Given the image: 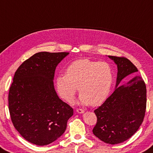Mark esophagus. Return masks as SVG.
Returning <instances> with one entry per match:
<instances>
[{"label": "esophagus", "mask_w": 153, "mask_h": 153, "mask_svg": "<svg viewBox=\"0 0 153 153\" xmlns=\"http://www.w3.org/2000/svg\"><path fill=\"white\" fill-rule=\"evenodd\" d=\"M76 111H77V112L79 113V114H82V113L84 112V110L81 109V108H77Z\"/></svg>", "instance_id": "1"}]
</instances>
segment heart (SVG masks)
Listing matches in <instances>:
<instances>
[{
  "label": "heart",
  "instance_id": "heart-1",
  "mask_svg": "<svg viewBox=\"0 0 153 153\" xmlns=\"http://www.w3.org/2000/svg\"><path fill=\"white\" fill-rule=\"evenodd\" d=\"M112 82V70L108 63L80 59L68 66L65 75L57 76L56 88L63 100L71 102L78 86L80 102L96 106L106 100Z\"/></svg>",
  "mask_w": 153,
  "mask_h": 153
}]
</instances>
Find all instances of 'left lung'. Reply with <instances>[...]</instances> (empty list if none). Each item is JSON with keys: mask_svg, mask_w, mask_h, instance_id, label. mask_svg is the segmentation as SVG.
Segmentation results:
<instances>
[{"mask_svg": "<svg viewBox=\"0 0 153 153\" xmlns=\"http://www.w3.org/2000/svg\"><path fill=\"white\" fill-rule=\"evenodd\" d=\"M117 65L116 90L94 110L97 123L94 134L103 142L116 144L130 138L143 123L146 107V88L142 77L136 76L126 85L117 86L125 77L138 71L124 57L108 55Z\"/></svg>", "mask_w": 153, "mask_h": 153, "instance_id": "left-lung-1", "label": "left lung"}]
</instances>
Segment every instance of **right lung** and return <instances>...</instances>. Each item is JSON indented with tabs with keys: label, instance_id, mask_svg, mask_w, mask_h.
Returning <instances> with one entry per match:
<instances>
[{
	"label": "right lung",
	"instance_id": "right-lung-1",
	"mask_svg": "<svg viewBox=\"0 0 153 153\" xmlns=\"http://www.w3.org/2000/svg\"><path fill=\"white\" fill-rule=\"evenodd\" d=\"M68 52L37 53L16 69L9 92L11 120L25 139L39 146L60 137L73 115L53 85L55 68Z\"/></svg>",
	"mask_w": 153,
	"mask_h": 153
}]
</instances>
